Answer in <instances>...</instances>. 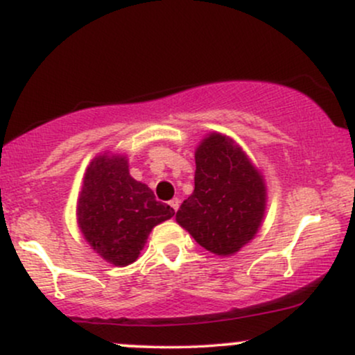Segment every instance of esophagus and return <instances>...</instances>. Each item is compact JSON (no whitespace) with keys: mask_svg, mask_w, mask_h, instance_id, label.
I'll return each instance as SVG.
<instances>
[{"mask_svg":"<svg viewBox=\"0 0 355 355\" xmlns=\"http://www.w3.org/2000/svg\"><path fill=\"white\" fill-rule=\"evenodd\" d=\"M168 203H170V207H172V209H173L175 211L178 210V205H180V202H178V198H173V200H170Z\"/></svg>","mask_w":355,"mask_h":355,"instance_id":"obj_1","label":"esophagus"}]
</instances>
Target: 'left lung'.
I'll list each match as a JSON object with an SVG mask.
<instances>
[{
	"instance_id": "left-lung-1",
	"label": "left lung",
	"mask_w": 355,
	"mask_h": 355,
	"mask_svg": "<svg viewBox=\"0 0 355 355\" xmlns=\"http://www.w3.org/2000/svg\"><path fill=\"white\" fill-rule=\"evenodd\" d=\"M195 165L193 193L177 211V223L211 254H237L262 225L263 175L237 141L217 132L197 146Z\"/></svg>"
}]
</instances>
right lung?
<instances>
[{
    "mask_svg": "<svg viewBox=\"0 0 355 355\" xmlns=\"http://www.w3.org/2000/svg\"><path fill=\"white\" fill-rule=\"evenodd\" d=\"M175 210L155 200L148 185L130 175L125 155H96L83 175L76 202L80 232L95 254L116 267L133 263L155 225Z\"/></svg>",
    "mask_w": 355,
    "mask_h": 355,
    "instance_id": "add662e5",
    "label": "right lung"
}]
</instances>
